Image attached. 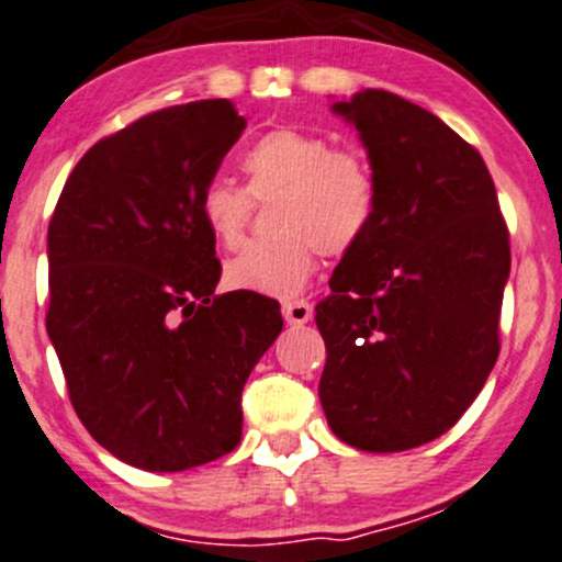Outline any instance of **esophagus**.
Returning a JSON list of instances; mask_svg holds the SVG:
<instances>
[{
  "label": "esophagus",
  "instance_id": "obj_1",
  "mask_svg": "<svg viewBox=\"0 0 562 562\" xmlns=\"http://www.w3.org/2000/svg\"><path fill=\"white\" fill-rule=\"evenodd\" d=\"M283 318H286L289 327H303L313 318V305L305 300H292V303H283Z\"/></svg>",
  "mask_w": 562,
  "mask_h": 562
}]
</instances>
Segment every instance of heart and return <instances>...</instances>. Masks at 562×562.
<instances>
[{
  "label": "heart",
  "mask_w": 562,
  "mask_h": 562,
  "mask_svg": "<svg viewBox=\"0 0 562 562\" xmlns=\"http://www.w3.org/2000/svg\"><path fill=\"white\" fill-rule=\"evenodd\" d=\"M249 190L214 177L198 195V214L220 244L233 246L251 214V195H281L279 238L249 240L225 262V281L240 292L294 297L316 270V251L356 249L378 214V179L359 149H335L327 136L300 128L268 131L240 158Z\"/></svg>",
  "instance_id": "heart-1"
}]
</instances>
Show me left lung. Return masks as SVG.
I'll use <instances>...</instances> for the list:
<instances>
[{
    "label": "left lung",
    "instance_id": "8db88e82",
    "mask_svg": "<svg viewBox=\"0 0 562 562\" xmlns=\"http://www.w3.org/2000/svg\"><path fill=\"white\" fill-rule=\"evenodd\" d=\"M331 112L359 131L380 201L316 305L318 400L337 439L400 452L456 426L491 375L509 233L485 160L437 114L375 88Z\"/></svg>",
    "mask_w": 562,
    "mask_h": 562
}]
</instances>
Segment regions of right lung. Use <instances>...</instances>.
Here are the masks:
<instances>
[{"mask_svg": "<svg viewBox=\"0 0 562 562\" xmlns=\"http://www.w3.org/2000/svg\"><path fill=\"white\" fill-rule=\"evenodd\" d=\"M246 128L227 99L153 112L82 155L47 227L56 348L90 437L144 472H184L240 442V391L281 335L276 300L216 297L198 214Z\"/></svg>", "mask_w": 562, "mask_h": 562, "instance_id": "1", "label": "right lung"}]
</instances>
